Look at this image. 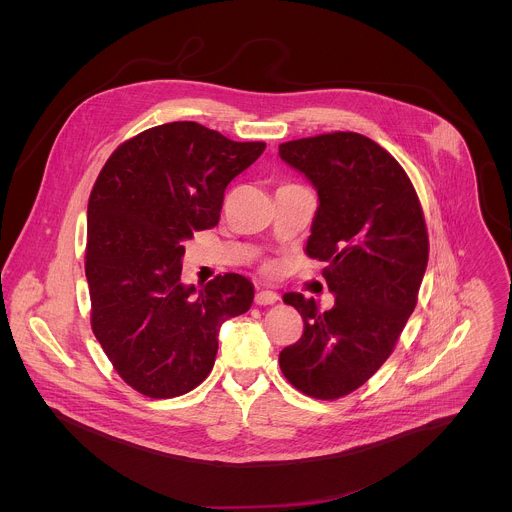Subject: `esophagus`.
<instances>
[{"label": "esophagus", "mask_w": 512, "mask_h": 512, "mask_svg": "<svg viewBox=\"0 0 512 512\" xmlns=\"http://www.w3.org/2000/svg\"><path fill=\"white\" fill-rule=\"evenodd\" d=\"M278 299H280V295L276 292H270V290H260L254 297V301L258 305H274Z\"/></svg>", "instance_id": "obj_1"}]
</instances>
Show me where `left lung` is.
Segmentation results:
<instances>
[{
	"label": "left lung",
	"instance_id": "1",
	"mask_svg": "<svg viewBox=\"0 0 512 512\" xmlns=\"http://www.w3.org/2000/svg\"><path fill=\"white\" fill-rule=\"evenodd\" d=\"M280 157L317 189L305 246L335 293L329 311L301 293L284 301L303 335L280 353V368L317 400L351 394L384 365L412 315L430 240L416 189L402 165L370 138L333 132L280 146Z\"/></svg>",
	"mask_w": 512,
	"mask_h": 512
}]
</instances>
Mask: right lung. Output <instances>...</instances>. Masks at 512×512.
I'll use <instances>...</instances> for the list:
<instances>
[{"instance_id": "obj_1", "label": "right lung", "mask_w": 512, "mask_h": 512, "mask_svg": "<svg viewBox=\"0 0 512 512\" xmlns=\"http://www.w3.org/2000/svg\"><path fill=\"white\" fill-rule=\"evenodd\" d=\"M266 149L197 122L130 138L104 163L88 199L90 325L122 380L175 398L213 370L220 325L246 313L254 286L240 274L181 284L183 242L217 226L228 183Z\"/></svg>"}]
</instances>
